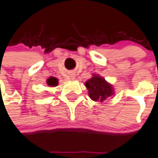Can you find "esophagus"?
<instances>
[{"label": "esophagus", "mask_w": 158, "mask_h": 158, "mask_svg": "<svg viewBox=\"0 0 158 158\" xmlns=\"http://www.w3.org/2000/svg\"><path fill=\"white\" fill-rule=\"evenodd\" d=\"M70 77H71V79H75L76 76H75L74 74H71V75H70Z\"/></svg>", "instance_id": "1"}]
</instances>
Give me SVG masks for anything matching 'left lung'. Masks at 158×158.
Returning a JSON list of instances; mask_svg holds the SVG:
<instances>
[{
  "label": "left lung",
  "mask_w": 158,
  "mask_h": 158,
  "mask_svg": "<svg viewBox=\"0 0 158 158\" xmlns=\"http://www.w3.org/2000/svg\"><path fill=\"white\" fill-rule=\"evenodd\" d=\"M85 86L88 89V95L94 101L103 102L108 97L114 94L112 85L98 75H93V77L85 82Z\"/></svg>",
  "instance_id": "8db88e82"
}]
</instances>
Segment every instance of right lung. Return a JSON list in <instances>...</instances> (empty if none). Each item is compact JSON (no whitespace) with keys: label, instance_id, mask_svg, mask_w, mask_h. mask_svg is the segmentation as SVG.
<instances>
[{"label":"right lung","instance_id":"1","mask_svg":"<svg viewBox=\"0 0 158 158\" xmlns=\"http://www.w3.org/2000/svg\"><path fill=\"white\" fill-rule=\"evenodd\" d=\"M47 84L48 85L49 87H55V86H57V85L59 84L58 79H57L56 77H49L48 79L47 80Z\"/></svg>","mask_w":158,"mask_h":158}]
</instances>
